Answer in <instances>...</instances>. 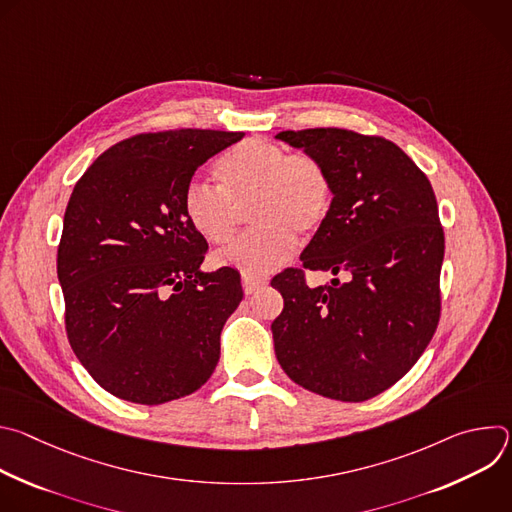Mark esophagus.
Listing matches in <instances>:
<instances>
[{"instance_id": "esophagus-1", "label": "esophagus", "mask_w": 512, "mask_h": 512, "mask_svg": "<svg viewBox=\"0 0 512 512\" xmlns=\"http://www.w3.org/2000/svg\"><path fill=\"white\" fill-rule=\"evenodd\" d=\"M241 283H243V291L247 296L255 294V291L263 285H267V277H259V275H249V273H243L241 275Z\"/></svg>"}]
</instances>
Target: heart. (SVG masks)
Segmentation results:
<instances>
[{
	"label": "heart",
	"instance_id": "heart-1",
	"mask_svg": "<svg viewBox=\"0 0 512 512\" xmlns=\"http://www.w3.org/2000/svg\"><path fill=\"white\" fill-rule=\"evenodd\" d=\"M221 188L192 180L184 190V214L208 243H229L249 206L253 231L216 261L263 275L283 265L298 237H312L328 218L332 182L326 168L308 154H289L283 145L251 137L231 148L216 164Z\"/></svg>",
	"mask_w": 512,
	"mask_h": 512
}]
</instances>
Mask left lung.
<instances>
[{
	"instance_id": "8db88e82",
	"label": "left lung",
	"mask_w": 512,
	"mask_h": 512,
	"mask_svg": "<svg viewBox=\"0 0 512 512\" xmlns=\"http://www.w3.org/2000/svg\"><path fill=\"white\" fill-rule=\"evenodd\" d=\"M275 137L316 158L334 196L302 269L271 279L283 296L271 324L275 356L312 393L367 401L407 375L440 322L446 245L433 188L399 145L379 135L316 127ZM304 268L345 281L308 288Z\"/></svg>"
}]
</instances>
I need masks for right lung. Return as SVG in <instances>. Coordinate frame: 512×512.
<instances>
[{
  "instance_id": "right-lung-1",
  "label": "right lung",
  "mask_w": 512,
  "mask_h": 512,
  "mask_svg": "<svg viewBox=\"0 0 512 512\" xmlns=\"http://www.w3.org/2000/svg\"><path fill=\"white\" fill-rule=\"evenodd\" d=\"M241 131L139 133L101 154L70 194L56 271L68 342L111 395L160 405L200 389L243 300L231 267L204 273L208 243L184 214L198 166Z\"/></svg>"
}]
</instances>
